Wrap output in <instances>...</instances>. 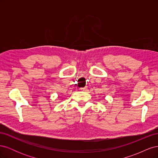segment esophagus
I'll return each instance as SVG.
<instances>
[{
	"mask_svg": "<svg viewBox=\"0 0 158 158\" xmlns=\"http://www.w3.org/2000/svg\"><path fill=\"white\" fill-rule=\"evenodd\" d=\"M88 89L87 87H84V88H80V91H83V92H85V91H86Z\"/></svg>",
	"mask_w": 158,
	"mask_h": 158,
	"instance_id": "34e87169",
	"label": "esophagus"
}]
</instances>
